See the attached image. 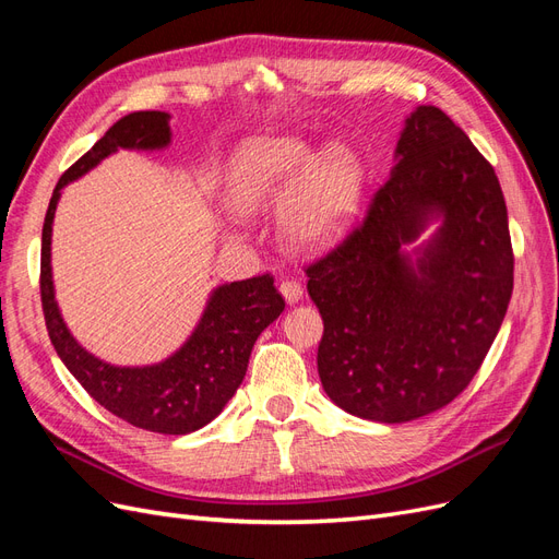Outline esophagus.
Returning <instances> with one entry per match:
<instances>
[{"mask_svg":"<svg viewBox=\"0 0 559 559\" xmlns=\"http://www.w3.org/2000/svg\"><path fill=\"white\" fill-rule=\"evenodd\" d=\"M280 292H282L284 300L289 302V306H296V302L302 298V286H300V282H296V280H284V282L280 284Z\"/></svg>","mask_w":559,"mask_h":559,"instance_id":"obj_1","label":"esophagus"}]
</instances>
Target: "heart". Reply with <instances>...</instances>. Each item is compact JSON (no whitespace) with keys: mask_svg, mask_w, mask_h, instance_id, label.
<instances>
[{"mask_svg":"<svg viewBox=\"0 0 559 559\" xmlns=\"http://www.w3.org/2000/svg\"><path fill=\"white\" fill-rule=\"evenodd\" d=\"M366 191V165L357 151L331 144L317 151L308 140L259 138L242 144L228 163L226 198L233 210L253 212L284 198L282 226L300 249H329L357 218Z\"/></svg>","mask_w":559,"mask_h":559,"instance_id":"obj_1","label":"heart"}]
</instances>
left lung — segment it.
Masks as SVG:
<instances>
[{
	"instance_id": "8db88e82",
	"label": "left lung",
	"mask_w": 559,
	"mask_h": 559,
	"mask_svg": "<svg viewBox=\"0 0 559 559\" xmlns=\"http://www.w3.org/2000/svg\"><path fill=\"white\" fill-rule=\"evenodd\" d=\"M431 221L442 226L404 249ZM324 319L321 386L349 415L401 425L460 396L513 294L509 212L495 167L438 107H417L364 222L308 265Z\"/></svg>"
}]
</instances>
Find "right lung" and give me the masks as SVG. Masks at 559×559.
Wrapping results in <instances>:
<instances>
[{
  "label": "right lung",
  "instance_id": "obj_1",
  "mask_svg": "<svg viewBox=\"0 0 559 559\" xmlns=\"http://www.w3.org/2000/svg\"><path fill=\"white\" fill-rule=\"evenodd\" d=\"M170 140V114H128L60 177L41 230V308L58 357L103 408L132 427L181 436L210 425L238 392L253 343L284 310V298L277 294L273 277L259 275L216 286L189 341L165 361L111 366L83 349L67 329L50 270V235L64 186L91 173L118 148L158 151Z\"/></svg>",
  "mask_w": 559,
  "mask_h": 559
}]
</instances>
